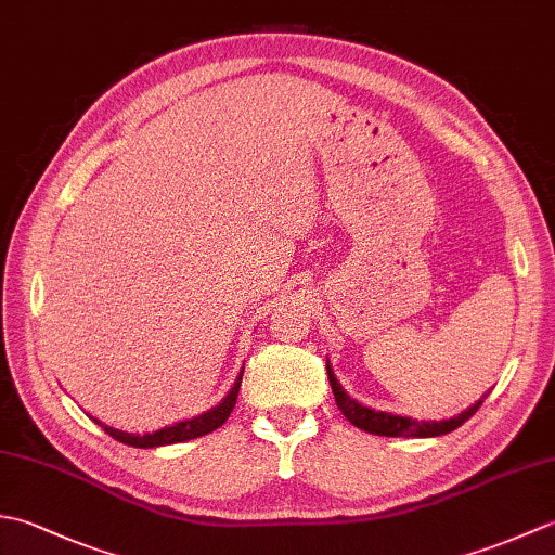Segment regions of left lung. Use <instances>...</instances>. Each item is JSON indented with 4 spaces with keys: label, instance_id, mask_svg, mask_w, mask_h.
I'll return each mask as SVG.
<instances>
[{
    "label": "left lung",
    "instance_id": "obj_1",
    "mask_svg": "<svg viewBox=\"0 0 555 555\" xmlns=\"http://www.w3.org/2000/svg\"><path fill=\"white\" fill-rule=\"evenodd\" d=\"M326 374H328V384H332L336 405L340 408V412H344L346 420L350 424H356L358 429L376 434V436H417V439H427V436L448 434V431L457 429L460 424L473 417L475 412L479 410V405L485 403V398H487V396H481L475 405H469L467 410H463V412H460V415H455L451 420H439V422L429 420V422H424V420H412V417H405V415H393V412L374 410V408L362 405L360 400L348 396L346 388L338 384L336 374L332 370V364H328V360H326Z\"/></svg>",
    "mask_w": 555,
    "mask_h": 555
}]
</instances>
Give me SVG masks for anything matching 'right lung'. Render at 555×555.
<instances>
[{"label": "right lung", "mask_w": 555, "mask_h": 555, "mask_svg": "<svg viewBox=\"0 0 555 555\" xmlns=\"http://www.w3.org/2000/svg\"><path fill=\"white\" fill-rule=\"evenodd\" d=\"M241 382H243V370H241L238 376H235L231 391L221 398L219 405L209 408L205 412H199V415H195L191 420L173 422V424H169V427H162L157 431L131 434V431H121V429H116V427H109V424L100 422L98 417H92V422L100 424L104 431H107L109 436H114L116 441L126 443V446L157 448V446H169V443H183V441H191V439H197V436H205L209 431L219 429L221 424L229 420L231 410L235 408V398H238V391H241Z\"/></svg>", "instance_id": "obj_1"}]
</instances>
